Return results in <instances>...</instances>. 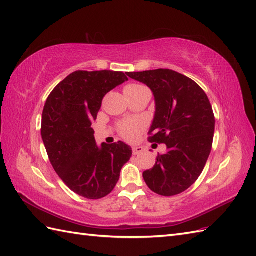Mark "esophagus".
I'll use <instances>...</instances> for the list:
<instances>
[{
    "label": "esophagus",
    "instance_id": "obj_1",
    "mask_svg": "<svg viewBox=\"0 0 256 256\" xmlns=\"http://www.w3.org/2000/svg\"><path fill=\"white\" fill-rule=\"evenodd\" d=\"M143 152V148H140V146H135L133 148V155H138Z\"/></svg>",
    "mask_w": 256,
    "mask_h": 256
}]
</instances>
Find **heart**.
Returning a JSON list of instances; mask_svg holds the SVG:
<instances>
[{"mask_svg":"<svg viewBox=\"0 0 256 256\" xmlns=\"http://www.w3.org/2000/svg\"><path fill=\"white\" fill-rule=\"evenodd\" d=\"M144 88H145L144 86L132 84L125 86L124 94H132V92H136ZM144 128H145L144 122L140 121V120H134V121L122 122L118 125V130L120 135H121L124 140H128V142H133V140H135L140 136V134L143 132Z\"/></svg>","mask_w":256,"mask_h":256,"instance_id":"obj_1","label":"heart"}]
</instances>
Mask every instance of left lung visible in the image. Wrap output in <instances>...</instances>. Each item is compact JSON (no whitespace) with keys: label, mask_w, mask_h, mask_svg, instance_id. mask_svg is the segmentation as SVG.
Returning <instances> with one entry per match:
<instances>
[{"label":"left lung","mask_w":256,"mask_h":256,"mask_svg":"<svg viewBox=\"0 0 256 256\" xmlns=\"http://www.w3.org/2000/svg\"><path fill=\"white\" fill-rule=\"evenodd\" d=\"M128 76L153 91L156 111L148 140L167 146L143 172L144 180L157 194H182L199 178L212 148L216 120L208 96L194 80L170 69Z\"/></svg>","instance_id":"obj_1"}]
</instances>
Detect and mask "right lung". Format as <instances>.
<instances>
[{
  "mask_svg": "<svg viewBox=\"0 0 256 256\" xmlns=\"http://www.w3.org/2000/svg\"><path fill=\"white\" fill-rule=\"evenodd\" d=\"M126 74L78 70L59 82L45 103L40 132L48 158L66 186L86 199L110 194L132 156L121 140L98 148L91 128L103 98L126 81Z\"/></svg>",
  "mask_w": 256,
  "mask_h": 256,
  "instance_id": "1",
  "label": "right lung"
}]
</instances>
